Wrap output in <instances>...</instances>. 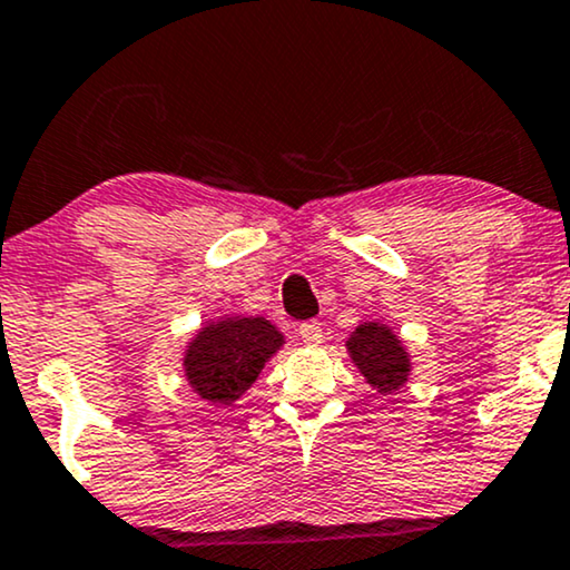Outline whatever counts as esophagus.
Wrapping results in <instances>:
<instances>
[{
    "mask_svg": "<svg viewBox=\"0 0 570 570\" xmlns=\"http://www.w3.org/2000/svg\"><path fill=\"white\" fill-rule=\"evenodd\" d=\"M298 335H301V341L306 343V346H317V343H322V325L317 320L301 322Z\"/></svg>",
    "mask_w": 570,
    "mask_h": 570,
    "instance_id": "1",
    "label": "esophagus"
}]
</instances>
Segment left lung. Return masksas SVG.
Masks as SVG:
<instances>
[{
    "mask_svg": "<svg viewBox=\"0 0 570 570\" xmlns=\"http://www.w3.org/2000/svg\"><path fill=\"white\" fill-rule=\"evenodd\" d=\"M348 351L367 383L375 385L377 391H396L406 381L410 360L389 327L377 325V322H364L348 338Z\"/></svg>",
    "mask_w": 570,
    "mask_h": 570,
    "instance_id": "1",
    "label": "left lung"
}]
</instances>
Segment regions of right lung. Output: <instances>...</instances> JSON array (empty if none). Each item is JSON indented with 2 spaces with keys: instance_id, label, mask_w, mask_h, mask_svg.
I'll return each mask as SVG.
<instances>
[{
  "instance_id": "add662e5",
  "label": "right lung",
  "mask_w": 570,
  "mask_h": 570,
  "mask_svg": "<svg viewBox=\"0 0 570 570\" xmlns=\"http://www.w3.org/2000/svg\"><path fill=\"white\" fill-rule=\"evenodd\" d=\"M279 343L283 335L266 320H224L203 327L185 360L189 383L203 399L227 406L250 389Z\"/></svg>"
}]
</instances>
